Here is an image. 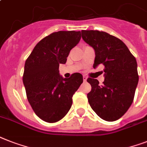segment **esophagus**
<instances>
[{
  "mask_svg": "<svg viewBox=\"0 0 147 147\" xmlns=\"http://www.w3.org/2000/svg\"><path fill=\"white\" fill-rule=\"evenodd\" d=\"M87 79H88V78L86 77L85 76H83V80H84V82H86V81H87Z\"/></svg>",
  "mask_w": 147,
  "mask_h": 147,
  "instance_id": "obj_1",
  "label": "esophagus"
}]
</instances>
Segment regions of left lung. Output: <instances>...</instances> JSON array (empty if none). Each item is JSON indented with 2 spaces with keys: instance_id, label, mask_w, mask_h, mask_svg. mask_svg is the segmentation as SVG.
<instances>
[{
  "instance_id": "8db88e82",
  "label": "left lung",
  "mask_w": 147,
  "mask_h": 147,
  "mask_svg": "<svg viewBox=\"0 0 147 147\" xmlns=\"http://www.w3.org/2000/svg\"><path fill=\"white\" fill-rule=\"evenodd\" d=\"M82 39L95 51L94 68L105 66L104 82L88 78L91 85L89 104L96 115L108 121H116L127 111L134 100L139 76L135 57L116 37L96 30L82 31Z\"/></svg>"
}]
</instances>
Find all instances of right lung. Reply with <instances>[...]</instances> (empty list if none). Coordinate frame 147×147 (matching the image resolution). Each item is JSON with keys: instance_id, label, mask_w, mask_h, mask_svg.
Returning a JSON list of instances; mask_svg holds the SVG:
<instances>
[{"instance_id": "add662e5", "label": "right lung", "mask_w": 147, "mask_h": 147, "mask_svg": "<svg viewBox=\"0 0 147 147\" xmlns=\"http://www.w3.org/2000/svg\"><path fill=\"white\" fill-rule=\"evenodd\" d=\"M81 40V32L59 31L40 40L26 59L22 81L32 109L43 121L53 123L69 111L72 96L83 82L74 73L69 78L59 75L69 52Z\"/></svg>"}]
</instances>
